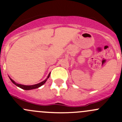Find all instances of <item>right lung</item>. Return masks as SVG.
<instances>
[{
    "label": "right lung",
    "instance_id": "right-lung-1",
    "mask_svg": "<svg viewBox=\"0 0 122 122\" xmlns=\"http://www.w3.org/2000/svg\"><path fill=\"white\" fill-rule=\"evenodd\" d=\"M50 73L49 74H48V76H47V78H46V79H45L44 81H42L41 82H40L38 83V84H35V85H22V84H17V83H16V82L14 81L12 79H11V78H10V76H9L10 78V79L11 80V81L15 85H16L17 86L19 87V88H21V89H24V90H31V89H36V88H39V87H40L41 86H42L43 85H44L45 83H46V82L47 81V80L48 79V78L50 77Z\"/></svg>",
    "mask_w": 122,
    "mask_h": 122
}]
</instances>
